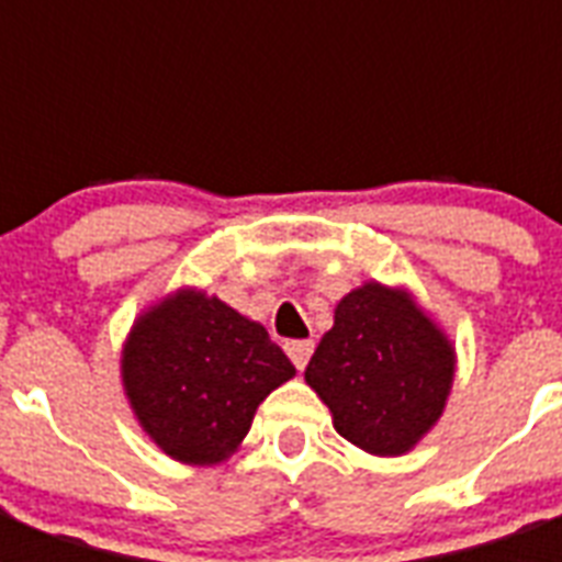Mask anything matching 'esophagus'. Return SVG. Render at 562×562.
<instances>
[{
  "mask_svg": "<svg viewBox=\"0 0 562 562\" xmlns=\"http://www.w3.org/2000/svg\"><path fill=\"white\" fill-rule=\"evenodd\" d=\"M312 350H315V344L312 341H289L285 344V352H289V359L294 361V368L303 370L312 359Z\"/></svg>",
  "mask_w": 562,
  "mask_h": 562,
  "instance_id": "1",
  "label": "esophagus"
}]
</instances>
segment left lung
<instances>
[{"instance_id":"8db88e82","label":"left lung","mask_w":562,"mask_h":562,"mask_svg":"<svg viewBox=\"0 0 562 562\" xmlns=\"http://www.w3.org/2000/svg\"><path fill=\"white\" fill-rule=\"evenodd\" d=\"M454 356L405 294L368 282L338 303L306 382L329 405L338 435L370 454H402L435 426Z\"/></svg>"}]
</instances>
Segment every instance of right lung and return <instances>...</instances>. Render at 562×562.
Listing matches in <instances>:
<instances>
[{"instance_id": "add662e5", "label": "right lung", "mask_w": 562, "mask_h": 562, "mask_svg": "<svg viewBox=\"0 0 562 562\" xmlns=\"http://www.w3.org/2000/svg\"><path fill=\"white\" fill-rule=\"evenodd\" d=\"M122 375L136 417L162 452L218 463L250 431L259 402L294 375V364L265 326L218 297L187 291L134 326Z\"/></svg>"}]
</instances>
